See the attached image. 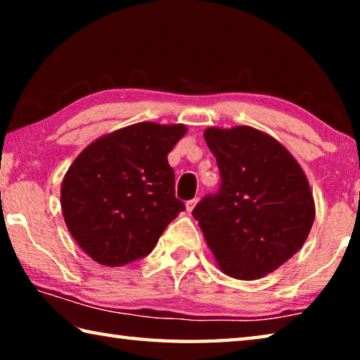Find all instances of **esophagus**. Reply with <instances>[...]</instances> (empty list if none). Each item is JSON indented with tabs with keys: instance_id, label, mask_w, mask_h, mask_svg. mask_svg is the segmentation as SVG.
I'll return each instance as SVG.
<instances>
[{
	"instance_id": "esophagus-1",
	"label": "esophagus",
	"mask_w": 360,
	"mask_h": 360,
	"mask_svg": "<svg viewBox=\"0 0 360 360\" xmlns=\"http://www.w3.org/2000/svg\"><path fill=\"white\" fill-rule=\"evenodd\" d=\"M197 203H198V198H192V200H188V202L186 203V210H187V212H192L195 206H197Z\"/></svg>"
}]
</instances>
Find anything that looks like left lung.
<instances>
[{
  "mask_svg": "<svg viewBox=\"0 0 360 360\" xmlns=\"http://www.w3.org/2000/svg\"><path fill=\"white\" fill-rule=\"evenodd\" d=\"M205 139L222 184L192 211L219 270L252 281L275 271L307 241L316 206L294 155L248 125L210 127Z\"/></svg>",
  "mask_w": 360,
  "mask_h": 360,
  "instance_id": "obj_1",
  "label": "left lung"
}]
</instances>
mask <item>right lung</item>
Wrapping results in <instances>:
<instances>
[{"mask_svg": "<svg viewBox=\"0 0 360 360\" xmlns=\"http://www.w3.org/2000/svg\"><path fill=\"white\" fill-rule=\"evenodd\" d=\"M186 131L184 124L138 122L95 139L75 158L60 203L89 257L106 266L141 259L184 211L167 157Z\"/></svg>", "mask_w": 360, "mask_h": 360, "instance_id": "1", "label": "right lung"}]
</instances>
